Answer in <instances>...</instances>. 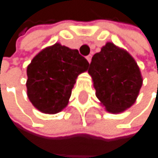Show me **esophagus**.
Masks as SVG:
<instances>
[{
  "instance_id": "34e87169",
  "label": "esophagus",
  "mask_w": 158,
  "mask_h": 158,
  "mask_svg": "<svg viewBox=\"0 0 158 158\" xmlns=\"http://www.w3.org/2000/svg\"><path fill=\"white\" fill-rule=\"evenodd\" d=\"M86 60H88V62L90 63V62H91V60H92V56H91V55L87 56V57H86Z\"/></svg>"
}]
</instances>
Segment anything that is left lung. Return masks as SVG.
<instances>
[{
  "label": "left lung",
  "instance_id": "obj_1",
  "mask_svg": "<svg viewBox=\"0 0 158 158\" xmlns=\"http://www.w3.org/2000/svg\"><path fill=\"white\" fill-rule=\"evenodd\" d=\"M88 73L100 104L112 114L129 109L135 102L143 82L135 59L113 42H107L93 56Z\"/></svg>",
  "mask_w": 158,
  "mask_h": 158
}]
</instances>
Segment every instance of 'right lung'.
Masks as SVG:
<instances>
[{
  "instance_id": "right-lung-1",
  "label": "right lung",
  "mask_w": 158,
  "mask_h": 158,
  "mask_svg": "<svg viewBox=\"0 0 158 158\" xmlns=\"http://www.w3.org/2000/svg\"><path fill=\"white\" fill-rule=\"evenodd\" d=\"M89 62L59 42L40 51L27 66V97L44 114H54L67 106L78 75L88 70Z\"/></svg>"
}]
</instances>
